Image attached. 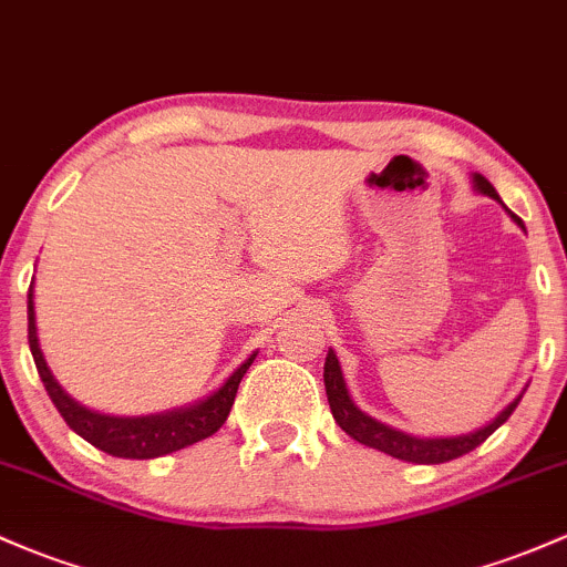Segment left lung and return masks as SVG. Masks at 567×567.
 <instances>
[{"mask_svg":"<svg viewBox=\"0 0 567 567\" xmlns=\"http://www.w3.org/2000/svg\"><path fill=\"white\" fill-rule=\"evenodd\" d=\"M471 181H473V188H476L478 194H484V197H492V199H495V203L503 205L501 194L495 192V186H492L489 181L484 178V175L473 173ZM511 218H514V221L519 224L522 229H525L522 218H516L514 213H511ZM324 386H327V400H330L334 422H338V427L343 430L346 435H351V437H354V441L364 443V446L379 449V452H383V454L398 456V460H403V462H416V465H441V462L456 460V456L473 452V449L481 446V443H484L486 437H489L492 432L501 427L505 419H508L511 413L516 411V405H519L522 394L527 392V386L522 389V392L516 394V398L511 400V403L505 405L503 411L497 413L495 419H492V422H486L484 427H478V430H473V432H465V435L419 437V435H408V432H403V430L389 427V424L379 422V419L368 416V413H364L362 408H357V403H354V400H351V394H349V386H346L343 370H340V362H338V357H334L332 349L327 351Z\"/></svg>","mask_w":567,"mask_h":567,"instance_id":"obj_1","label":"left lung"}]
</instances>
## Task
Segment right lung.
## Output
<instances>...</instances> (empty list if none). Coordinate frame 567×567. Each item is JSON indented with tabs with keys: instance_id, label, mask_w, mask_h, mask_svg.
I'll return each instance as SVG.
<instances>
[{
	"instance_id": "obj_1",
	"label": "right lung",
	"mask_w": 567,
	"mask_h": 567,
	"mask_svg": "<svg viewBox=\"0 0 567 567\" xmlns=\"http://www.w3.org/2000/svg\"><path fill=\"white\" fill-rule=\"evenodd\" d=\"M29 349H32L34 364L42 383H45L48 398L59 408L62 419L75 430L83 441L96 446L100 452L124 456V460H154V456L173 454L178 449L192 446V443L205 441L213 432H218L227 422L229 411H233L237 386H240L243 375L251 368L259 351L243 359L240 368L229 373V379L218 389H213L208 398L194 400V403L173 408V411L148 413V416H111V413L91 411L81 405L75 398L64 392L62 383L48 368L45 357H42L40 338H38V319H34V284L29 286Z\"/></svg>"
}]
</instances>
